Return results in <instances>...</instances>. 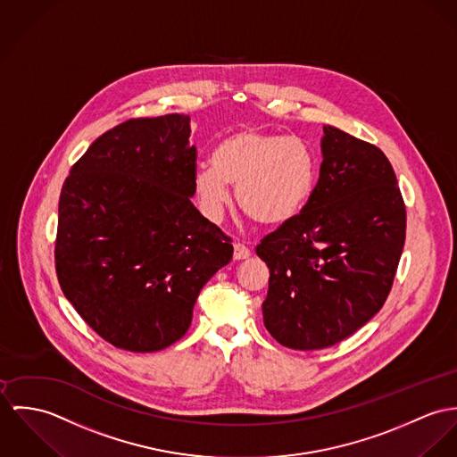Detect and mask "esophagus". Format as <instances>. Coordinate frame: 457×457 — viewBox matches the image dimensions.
Wrapping results in <instances>:
<instances>
[{
    "instance_id": "34e87169",
    "label": "esophagus",
    "mask_w": 457,
    "mask_h": 457,
    "mask_svg": "<svg viewBox=\"0 0 457 457\" xmlns=\"http://www.w3.org/2000/svg\"><path fill=\"white\" fill-rule=\"evenodd\" d=\"M233 257H235L237 261L249 259V257H251V251H249L244 244H235V245H233Z\"/></svg>"
}]
</instances>
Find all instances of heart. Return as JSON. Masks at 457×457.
<instances>
[{
	"label": "heart",
	"mask_w": 457,
	"mask_h": 457,
	"mask_svg": "<svg viewBox=\"0 0 457 457\" xmlns=\"http://www.w3.org/2000/svg\"><path fill=\"white\" fill-rule=\"evenodd\" d=\"M317 164L302 138L242 128L224 137L195 173V191L204 215L219 220L237 200L255 220L280 226L303 210L315 186Z\"/></svg>",
	"instance_id": "heart-1"
}]
</instances>
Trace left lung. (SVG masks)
Masks as SVG:
<instances>
[{
  "label": "left lung",
  "mask_w": 457,
  "mask_h": 457,
  "mask_svg": "<svg viewBox=\"0 0 457 457\" xmlns=\"http://www.w3.org/2000/svg\"><path fill=\"white\" fill-rule=\"evenodd\" d=\"M322 162L308 204L261 240L270 268L262 320L296 351L331 347L386 303L405 245L406 212L378 147L324 126Z\"/></svg>",
  "instance_id": "left-lung-1"
}]
</instances>
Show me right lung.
<instances>
[{
  "instance_id": "right-lung-1",
  "label": "right lung",
  "mask_w": 457,
  "mask_h": 457,
  "mask_svg": "<svg viewBox=\"0 0 457 457\" xmlns=\"http://www.w3.org/2000/svg\"><path fill=\"white\" fill-rule=\"evenodd\" d=\"M189 115L131 119L71 166L59 198L55 271L66 300L117 349L154 353L191 326L231 240L193 204Z\"/></svg>"
}]
</instances>
